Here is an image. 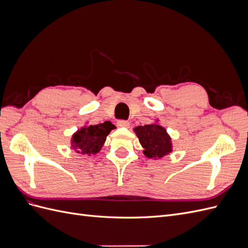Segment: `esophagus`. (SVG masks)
Returning a JSON list of instances; mask_svg holds the SVG:
<instances>
[{
	"label": "esophagus",
	"mask_w": 248,
	"mask_h": 248,
	"mask_svg": "<svg viewBox=\"0 0 248 248\" xmlns=\"http://www.w3.org/2000/svg\"><path fill=\"white\" fill-rule=\"evenodd\" d=\"M118 127H129V122L126 121V120H119L117 122Z\"/></svg>",
	"instance_id": "1"
}]
</instances>
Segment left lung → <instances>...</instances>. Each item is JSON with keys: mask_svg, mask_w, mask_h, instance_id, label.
Here are the masks:
<instances>
[{"mask_svg": "<svg viewBox=\"0 0 248 248\" xmlns=\"http://www.w3.org/2000/svg\"><path fill=\"white\" fill-rule=\"evenodd\" d=\"M144 154L149 158H161L171 152L170 138L163 127L157 124L138 126L134 128Z\"/></svg>", "mask_w": 248, "mask_h": 248, "instance_id": "8db88e82", "label": "left lung"}]
</instances>
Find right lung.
<instances>
[{
	"instance_id": "add662e5",
	"label": "right lung",
	"mask_w": 248,
	"mask_h": 248,
	"mask_svg": "<svg viewBox=\"0 0 248 248\" xmlns=\"http://www.w3.org/2000/svg\"><path fill=\"white\" fill-rule=\"evenodd\" d=\"M114 128L115 125L109 121L84 127L72 136V147L80 154L94 155L100 151L107 136Z\"/></svg>"
}]
</instances>
